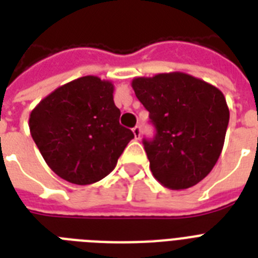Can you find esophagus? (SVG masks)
Listing matches in <instances>:
<instances>
[{"label":"esophagus","instance_id":"34e87169","mask_svg":"<svg viewBox=\"0 0 258 258\" xmlns=\"http://www.w3.org/2000/svg\"><path fill=\"white\" fill-rule=\"evenodd\" d=\"M133 133L135 135V139H141V127L139 125H135L133 128Z\"/></svg>","mask_w":258,"mask_h":258}]
</instances>
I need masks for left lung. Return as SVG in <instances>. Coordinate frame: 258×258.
<instances>
[{"mask_svg":"<svg viewBox=\"0 0 258 258\" xmlns=\"http://www.w3.org/2000/svg\"><path fill=\"white\" fill-rule=\"evenodd\" d=\"M133 88L155 127L143 139L154 178L172 190L204 179L220 158L229 124L224 93L182 72L137 78Z\"/></svg>","mask_w":258,"mask_h":258,"instance_id":"8db88e82","label":"left lung"}]
</instances>
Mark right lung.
Returning <instances> with one entry per match:
<instances>
[{
	"mask_svg": "<svg viewBox=\"0 0 258 258\" xmlns=\"http://www.w3.org/2000/svg\"><path fill=\"white\" fill-rule=\"evenodd\" d=\"M112 93L111 82L84 76L54 89L30 112V135L62 179L75 184L103 179L134 139L119 123Z\"/></svg>",
	"mask_w": 258,
	"mask_h": 258,
	"instance_id": "add662e5",
	"label": "right lung"
}]
</instances>
